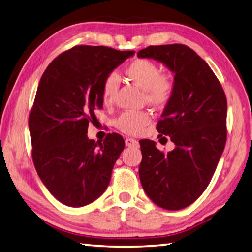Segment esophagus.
I'll use <instances>...</instances> for the list:
<instances>
[{"label": "esophagus", "instance_id": "34e87169", "mask_svg": "<svg viewBox=\"0 0 252 252\" xmlns=\"http://www.w3.org/2000/svg\"><path fill=\"white\" fill-rule=\"evenodd\" d=\"M126 145L127 147H138L140 146V144H138V142L136 140H134V138H126Z\"/></svg>", "mask_w": 252, "mask_h": 252}]
</instances>
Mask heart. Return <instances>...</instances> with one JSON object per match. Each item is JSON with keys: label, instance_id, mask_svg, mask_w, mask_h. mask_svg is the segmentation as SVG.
<instances>
[{"label": "heart", "instance_id": "obj_1", "mask_svg": "<svg viewBox=\"0 0 252 252\" xmlns=\"http://www.w3.org/2000/svg\"><path fill=\"white\" fill-rule=\"evenodd\" d=\"M126 74L131 81L144 91L146 103L153 106H162L170 99L173 92V78L169 73H160L156 63L146 58L132 62L126 68ZM119 88V77L109 73L104 79L101 97L105 104H110ZM151 122V116L146 111H126L115 121L118 130L129 135L141 134Z\"/></svg>", "mask_w": 252, "mask_h": 252}]
</instances>
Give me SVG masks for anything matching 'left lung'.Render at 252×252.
<instances>
[{"mask_svg":"<svg viewBox=\"0 0 252 252\" xmlns=\"http://www.w3.org/2000/svg\"><path fill=\"white\" fill-rule=\"evenodd\" d=\"M137 57L162 63L174 74L173 92L157 131L160 136H169L175 148L164 155L154 141L140 142L138 173L153 202L167 210H180L205 191L222 156L226 96L211 68L189 46H148Z\"/></svg>","mask_w":252,"mask_h":252,"instance_id":"obj_1","label":"left lung"}]
</instances>
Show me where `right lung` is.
<instances>
[{
    "label": "right lung",
    "mask_w": 252,
    "mask_h": 252,
    "mask_svg": "<svg viewBox=\"0 0 252 252\" xmlns=\"http://www.w3.org/2000/svg\"><path fill=\"white\" fill-rule=\"evenodd\" d=\"M134 51L79 45L57 56L42 74L29 115L37 175L58 201L87 206L103 195L125 148L122 136L88 137L95 110L103 108L104 79Z\"/></svg>",
    "instance_id": "right-lung-1"
}]
</instances>
